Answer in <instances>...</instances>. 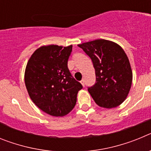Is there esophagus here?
Masks as SVG:
<instances>
[{"instance_id": "34e87169", "label": "esophagus", "mask_w": 151, "mask_h": 151, "mask_svg": "<svg viewBox=\"0 0 151 151\" xmlns=\"http://www.w3.org/2000/svg\"><path fill=\"white\" fill-rule=\"evenodd\" d=\"M80 83L82 84V85L84 87V86H85V80H84V79L81 80V81H80Z\"/></svg>"}]
</instances>
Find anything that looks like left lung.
I'll use <instances>...</instances> for the list:
<instances>
[{
  "label": "left lung",
  "mask_w": 151,
  "mask_h": 151,
  "mask_svg": "<svg viewBox=\"0 0 151 151\" xmlns=\"http://www.w3.org/2000/svg\"><path fill=\"white\" fill-rule=\"evenodd\" d=\"M91 59L96 83L88 88L95 103L101 107L114 108L127 97L132 83L129 60L118 44L97 39L78 45Z\"/></svg>",
  "instance_id": "1"
}]
</instances>
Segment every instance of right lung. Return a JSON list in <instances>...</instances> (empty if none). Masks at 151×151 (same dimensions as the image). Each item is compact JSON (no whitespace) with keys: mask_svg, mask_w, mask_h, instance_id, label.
<instances>
[{"mask_svg":"<svg viewBox=\"0 0 151 151\" xmlns=\"http://www.w3.org/2000/svg\"><path fill=\"white\" fill-rule=\"evenodd\" d=\"M73 45L40 47L32 54L25 70L29 95L42 111L63 116L74 108L82 85L72 76L67 67Z\"/></svg>","mask_w":151,"mask_h":151,"instance_id":"right-lung-1","label":"right lung"}]
</instances>
